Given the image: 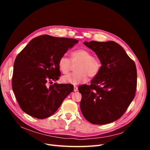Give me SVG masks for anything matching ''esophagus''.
I'll list each match as a JSON object with an SVG mask.
<instances>
[{"label": "esophagus", "instance_id": "esophagus-1", "mask_svg": "<svg viewBox=\"0 0 150 150\" xmlns=\"http://www.w3.org/2000/svg\"><path fill=\"white\" fill-rule=\"evenodd\" d=\"M77 91H78V87H77V86H74V91L76 92Z\"/></svg>", "mask_w": 150, "mask_h": 150}]
</instances>
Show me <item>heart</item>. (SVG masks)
Here are the masks:
<instances>
[{
	"mask_svg": "<svg viewBox=\"0 0 150 150\" xmlns=\"http://www.w3.org/2000/svg\"><path fill=\"white\" fill-rule=\"evenodd\" d=\"M72 63H77L75 67L76 72L66 75L62 79L66 83L74 85L86 82L88 80L89 76L90 78L96 76L100 72L101 66L99 58L93 56L90 51L85 49L74 51L71 53V61L66 54L62 55L58 61L59 70L62 74H67L71 68Z\"/></svg>",
	"mask_w": 150,
	"mask_h": 150,
	"instance_id": "heart-1",
	"label": "heart"
}]
</instances>
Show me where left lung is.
Listing matches in <instances>:
<instances>
[{"instance_id": "obj_1", "label": "left lung", "mask_w": 150, "mask_h": 150, "mask_svg": "<svg viewBox=\"0 0 150 150\" xmlns=\"http://www.w3.org/2000/svg\"><path fill=\"white\" fill-rule=\"evenodd\" d=\"M84 44L96 53L101 66L91 85L78 87L81 112L92 124L112 123L123 115L135 97V62L115 42L92 41Z\"/></svg>"}]
</instances>
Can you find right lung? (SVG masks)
Returning a JSON list of instances; mask_svg holds the SVG:
<instances>
[{"mask_svg": "<svg viewBox=\"0 0 150 150\" xmlns=\"http://www.w3.org/2000/svg\"><path fill=\"white\" fill-rule=\"evenodd\" d=\"M78 42L74 39L41 35L19 53L14 64L12 88L23 112L39 119L49 117L73 92L72 84L52 83L61 76L59 58Z\"/></svg>", "mask_w": 150, "mask_h": 150, "instance_id": "1", "label": "right lung"}]
</instances>
